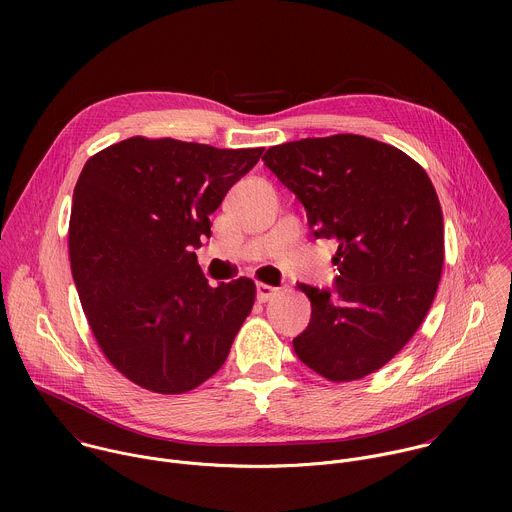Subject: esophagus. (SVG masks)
I'll return each instance as SVG.
<instances>
[{
	"label": "esophagus",
	"mask_w": 512,
	"mask_h": 512,
	"mask_svg": "<svg viewBox=\"0 0 512 512\" xmlns=\"http://www.w3.org/2000/svg\"><path fill=\"white\" fill-rule=\"evenodd\" d=\"M277 287H273V285H267V283H257V300L261 302V304H265L267 300H271L273 296H277Z\"/></svg>",
	"instance_id": "34e87169"
}]
</instances>
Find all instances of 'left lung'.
I'll return each instance as SVG.
<instances>
[{
    "label": "left lung",
    "instance_id": "8db88e82",
    "mask_svg": "<svg viewBox=\"0 0 512 512\" xmlns=\"http://www.w3.org/2000/svg\"><path fill=\"white\" fill-rule=\"evenodd\" d=\"M265 166L308 210L318 239L338 245L334 294L312 304L298 358L332 383L377 373L425 320L444 267V214L427 172L395 145L338 133L273 145Z\"/></svg>",
    "mask_w": 512,
    "mask_h": 512
}]
</instances>
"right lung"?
I'll return each instance as SVG.
<instances>
[{"label": "right lung", "instance_id": "right-lung-1", "mask_svg": "<svg viewBox=\"0 0 512 512\" xmlns=\"http://www.w3.org/2000/svg\"><path fill=\"white\" fill-rule=\"evenodd\" d=\"M261 154L135 135L87 160L72 194L70 269L99 348L141 389L200 387L251 314L255 281L212 287L194 249Z\"/></svg>", "mask_w": 512, "mask_h": 512}]
</instances>
